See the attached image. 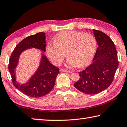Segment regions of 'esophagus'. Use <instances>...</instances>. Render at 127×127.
Returning a JSON list of instances; mask_svg holds the SVG:
<instances>
[{"label": "esophagus", "mask_w": 127, "mask_h": 127, "mask_svg": "<svg viewBox=\"0 0 127 127\" xmlns=\"http://www.w3.org/2000/svg\"><path fill=\"white\" fill-rule=\"evenodd\" d=\"M60 72H69V71L67 69H62V68H61V69H60Z\"/></svg>", "instance_id": "34e87169"}]
</instances>
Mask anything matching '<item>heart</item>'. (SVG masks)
<instances>
[{
    "instance_id": "1",
    "label": "heart",
    "mask_w": 127,
    "mask_h": 127,
    "mask_svg": "<svg viewBox=\"0 0 127 127\" xmlns=\"http://www.w3.org/2000/svg\"><path fill=\"white\" fill-rule=\"evenodd\" d=\"M55 42L46 46L47 55L55 65H60L66 56L71 66L83 67L92 60L96 49L95 38L90 33L64 31L54 38Z\"/></svg>"
}]
</instances>
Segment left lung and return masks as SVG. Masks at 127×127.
<instances>
[{
    "label": "left lung",
    "mask_w": 127,
    "mask_h": 127,
    "mask_svg": "<svg viewBox=\"0 0 127 127\" xmlns=\"http://www.w3.org/2000/svg\"><path fill=\"white\" fill-rule=\"evenodd\" d=\"M98 43L92 63L79 72L80 79L74 84L79 91L87 94H95L103 91L113 81L119 65L115 46L108 36L93 29Z\"/></svg>",
    "instance_id": "left-lung-1"
}]
</instances>
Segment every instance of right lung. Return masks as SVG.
I'll return each instance as SVG.
<instances>
[{
    "mask_svg": "<svg viewBox=\"0 0 127 127\" xmlns=\"http://www.w3.org/2000/svg\"><path fill=\"white\" fill-rule=\"evenodd\" d=\"M45 33L43 32L24 38L16 46L9 58L8 70L11 73L13 85L26 95L38 98L46 95L53 89L59 68L53 65L46 56L42 55L41 64L35 74L27 83L20 84L16 80L15 69L19 56L24 50L34 47L46 51Z\"/></svg>",
    "mask_w": 127,
    "mask_h": 127,
    "instance_id": "1",
    "label": "right lung"
}]
</instances>
